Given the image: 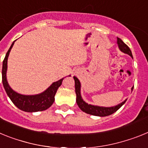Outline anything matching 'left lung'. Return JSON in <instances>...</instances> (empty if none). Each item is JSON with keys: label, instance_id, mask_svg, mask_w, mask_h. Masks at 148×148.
<instances>
[{"label": "left lung", "instance_id": "obj_1", "mask_svg": "<svg viewBox=\"0 0 148 148\" xmlns=\"http://www.w3.org/2000/svg\"><path fill=\"white\" fill-rule=\"evenodd\" d=\"M117 44L119 45L120 50L123 53L128 54L133 58V55H132L131 50L130 48L128 47V46L123 42L122 40L117 38ZM74 80H75V93H76V102L78 106L79 107L81 110L83 112L87 113V114L92 115V116H107L114 113L116 111L118 110L123 104H125L127 100L124 101L121 104L115 106V107H111V108H104V107H99V106H94L91 104H88L83 101L82 96H81V84L79 80L76 77H73ZM133 87H132V91H133Z\"/></svg>", "mask_w": 148, "mask_h": 148}]
</instances>
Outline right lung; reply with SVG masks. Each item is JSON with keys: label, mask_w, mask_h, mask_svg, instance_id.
<instances>
[{"label": "right lung", "mask_w": 148, "mask_h": 148, "mask_svg": "<svg viewBox=\"0 0 148 148\" xmlns=\"http://www.w3.org/2000/svg\"><path fill=\"white\" fill-rule=\"evenodd\" d=\"M14 42L12 44L11 47L6 53L3 61L2 67V82L3 85L6 90V94L10 97L12 103L16 106L17 108L25 112H38L43 111L48 109L55 101V95L57 90L61 85L64 78L54 83L45 90L42 93L35 95H24L15 92L10 87L6 80V70H7V59L9 54L13 47Z\"/></svg>", "instance_id": "obj_1"}]
</instances>
